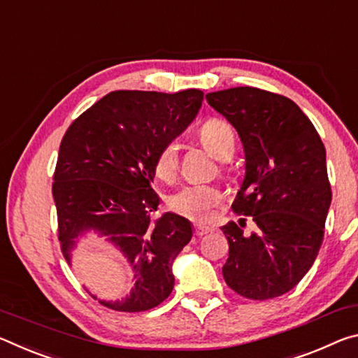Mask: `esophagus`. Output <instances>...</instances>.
Wrapping results in <instances>:
<instances>
[{"instance_id":"obj_1","label":"esophagus","mask_w":358,"mask_h":358,"mask_svg":"<svg viewBox=\"0 0 358 358\" xmlns=\"http://www.w3.org/2000/svg\"><path fill=\"white\" fill-rule=\"evenodd\" d=\"M209 231H213V227L201 225V224L195 225V234H196V236H203V234H206V233H209Z\"/></svg>"}]
</instances>
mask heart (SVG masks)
Segmentation results:
<instances>
[{"label": "heart", "instance_id": "obj_1", "mask_svg": "<svg viewBox=\"0 0 358 358\" xmlns=\"http://www.w3.org/2000/svg\"><path fill=\"white\" fill-rule=\"evenodd\" d=\"M200 139L204 148L215 158L224 160L234 150V133L230 124L222 119H209L203 124ZM178 166V145L165 144L157 154L155 173L160 178H171ZM220 192L209 185H187L169 196L168 204L174 213L193 220L208 219L213 209L220 203Z\"/></svg>", "mask_w": 358, "mask_h": 358}]
</instances>
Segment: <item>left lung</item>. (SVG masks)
Returning a JSON list of instances; mask_svg holds the SVG:
<instances>
[{
	"label": "left lung",
	"mask_w": 358,
	"mask_h": 358,
	"mask_svg": "<svg viewBox=\"0 0 358 358\" xmlns=\"http://www.w3.org/2000/svg\"><path fill=\"white\" fill-rule=\"evenodd\" d=\"M206 99L241 138L245 173L231 208L257 225L249 234L234 222L222 227L230 245L222 274L249 300L280 296L304 278L324 241L331 203L325 148L311 120L282 95L234 87Z\"/></svg>",
	"instance_id": "obj_1"
}]
</instances>
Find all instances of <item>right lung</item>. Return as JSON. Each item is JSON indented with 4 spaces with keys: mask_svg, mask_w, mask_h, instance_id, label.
Wrapping results in <instances>:
<instances>
[{
    "mask_svg": "<svg viewBox=\"0 0 358 358\" xmlns=\"http://www.w3.org/2000/svg\"><path fill=\"white\" fill-rule=\"evenodd\" d=\"M201 90H117L96 101L64 133L54 174L58 239L71 265L80 238L103 236L128 262L133 289L122 300H98L114 311H148L174 287L173 263L190 243L193 225L162 214L152 189L155 158L195 119Z\"/></svg>",
    "mask_w": 358,
    "mask_h": 358,
    "instance_id": "obj_1",
    "label": "right lung"
}]
</instances>
